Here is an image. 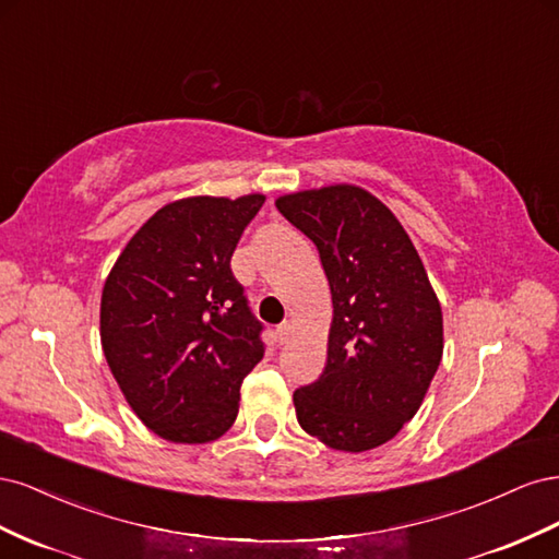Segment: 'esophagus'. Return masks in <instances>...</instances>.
Listing matches in <instances>:
<instances>
[{"label":"esophagus","mask_w":559,"mask_h":559,"mask_svg":"<svg viewBox=\"0 0 559 559\" xmlns=\"http://www.w3.org/2000/svg\"><path fill=\"white\" fill-rule=\"evenodd\" d=\"M275 335H277V343L280 345H284L286 341H289V337H292V321H282V324L277 326V331H275Z\"/></svg>","instance_id":"1"}]
</instances>
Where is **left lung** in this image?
Here are the masks:
<instances>
[{
    "mask_svg": "<svg viewBox=\"0 0 559 559\" xmlns=\"http://www.w3.org/2000/svg\"><path fill=\"white\" fill-rule=\"evenodd\" d=\"M275 205L314 242L333 302L324 373L294 394L298 425L333 450H373L429 392L443 357L441 302L408 233L361 186L286 193Z\"/></svg>",
    "mask_w": 559,
    "mask_h": 559,
    "instance_id": "obj_1",
    "label": "left lung"
}]
</instances>
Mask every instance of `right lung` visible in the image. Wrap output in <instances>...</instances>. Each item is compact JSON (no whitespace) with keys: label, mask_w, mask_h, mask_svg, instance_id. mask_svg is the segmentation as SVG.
<instances>
[{"label":"right lung","mask_w":559,"mask_h":559,"mask_svg":"<svg viewBox=\"0 0 559 559\" xmlns=\"http://www.w3.org/2000/svg\"><path fill=\"white\" fill-rule=\"evenodd\" d=\"M263 193L191 195L160 207L107 275L99 341L111 376L144 425L170 443L222 438L240 384L263 359L230 257Z\"/></svg>","instance_id":"right-lung-1"}]
</instances>
